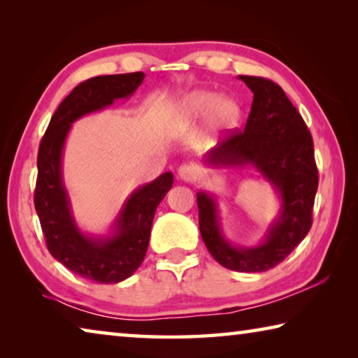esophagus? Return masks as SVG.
I'll list each match as a JSON object with an SVG mask.
<instances>
[{
    "label": "esophagus",
    "instance_id": "obj_1",
    "mask_svg": "<svg viewBox=\"0 0 358 358\" xmlns=\"http://www.w3.org/2000/svg\"><path fill=\"white\" fill-rule=\"evenodd\" d=\"M178 178L183 180V181H191L194 177H196V169H194V166H189V164H183L178 167Z\"/></svg>",
    "mask_w": 358,
    "mask_h": 358
}]
</instances>
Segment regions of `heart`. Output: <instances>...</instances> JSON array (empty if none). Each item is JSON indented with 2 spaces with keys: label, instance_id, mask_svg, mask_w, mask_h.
<instances>
[{
  "label": "heart",
  "instance_id": "b5f03b06",
  "mask_svg": "<svg viewBox=\"0 0 358 358\" xmlns=\"http://www.w3.org/2000/svg\"><path fill=\"white\" fill-rule=\"evenodd\" d=\"M215 108V121L220 126H232L240 117V108L230 99H221L210 92H197L187 98L180 108V118L191 123Z\"/></svg>",
  "mask_w": 358,
  "mask_h": 358
}]
</instances>
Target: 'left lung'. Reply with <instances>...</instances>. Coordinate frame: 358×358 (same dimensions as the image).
<instances>
[{"label": "left lung", "mask_w": 358, "mask_h": 358, "mask_svg": "<svg viewBox=\"0 0 358 358\" xmlns=\"http://www.w3.org/2000/svg\"><path fill=\"white\" fill-rule=\"evenodd\" d=\"M240 80L254 93L245 129L230 132L207 155V162L213 167H256L280 192V217L262 245L235 248L221 234L215 199L199 191V227L216 262L260 273L282 262L310 232L319 173L311 132L280 85L252 76H240Z\"/></svg>", "instance_id": "obj_1"}]
</instances>
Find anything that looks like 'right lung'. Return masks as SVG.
Listing matches in <instances>:
<instances>
[{
    "mask_svg": "<svg viewBox=\"0 0 358 358\" xmlns=\"http://www.w3.org/2000/svg\"><path fill=\"white\" fill-rule=\"evenodd\" d=\"M143 72L98 76L72 90L58 106L38 153L34 207L47 250L66 268L96 282L115 284L129 278L143 262L157 205L173 183L171 172L138 187L121 208L110 237L93 238L78 230L71 215L62 177V155L71 124L83 115L129 98L143 82Z\"/></svg>",
    "mask_w": 358,
    "mask_h": 358,
    "instance_id": "1",
    "label": "right lung"
}]
</instances>
